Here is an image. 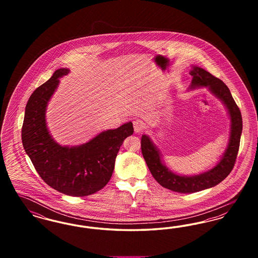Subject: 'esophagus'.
I'll list each match as a JSON object with an SVG mask.
<instances>
[{"instance_id":"obj_1","label":"esophagus","mask_w":258,"mask_h":258,"mask_svg":"<svg viewBox=\"0 0 258 258\" xmlns=\"http://www.w3.org/2000/svg\"><path fill=\"white\" fill-rule=\"evenodd\" d=\"M134 127H135V132L136 134L141 133L144 130V123H142L140 120H136L134 122Z\"/></svg>"}]
</instances>
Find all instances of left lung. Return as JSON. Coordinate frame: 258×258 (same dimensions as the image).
Here are the masks:
<instances>
[{
	"label": "left lung",
	"mask_w": 258,
	"mask_h": 258,
	"mask_svg": "<svg viewBox=\"0 0 258 258\" xmlns=\"http://www.w3.org/2000/svg\"><path fill=\"white\" fill-rule=\"evenodd\" d=\"M189 74L192 76L190 89H195L197 87H207L214 96L220 98L224 103L230 116L231 127L228 146L220 162L208 171L195 176H181L169 170L162 163L160 151L153 144L150 137L147 135H142V155L153 177L163 187L181 194L197 192L215 186L229 175L233 169L238 155L243 128L241 111L232 98L228 87L221 79L197 66L191 68Z\"/></svg>",
	"instance_id": "1"
}]
</instances>
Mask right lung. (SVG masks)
I'll use <instances>...</instances> for the list:
<instances>
[{"mask_svg": "<svg viewBox=\"0 0 258 258\" xmlns=\"http://www.w3.org/2000/svg\"><path fill=\"white\" fill-rule=\"evenodd\" d=\"M70 73L57 70L49 80L37 88L25 108L22 143L40 178L63 195L87 197L109 182L115 160L123 140L134 134L132 122L100 133L80 146H61L51 137L45 120L50 98L59 78Z\"/></svg>", "mask_w": 258, "mask_h": 258, "instance_id": "add662e5", "label": "right lung"}]
</instances>
